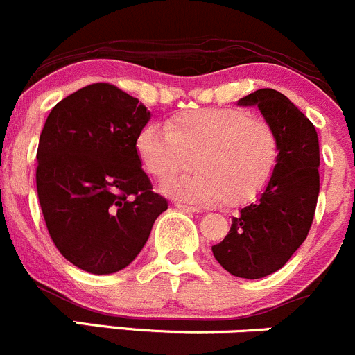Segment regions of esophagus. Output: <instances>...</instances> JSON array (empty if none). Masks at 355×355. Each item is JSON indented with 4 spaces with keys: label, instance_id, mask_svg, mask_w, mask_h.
Returning <instances> with one entry per match:
<instances>
[{
    "label": "esophagus",
    "instance_id": "1",
    "mask_svg": "<svg viewBox=\"0 0 355 355\" xmlns=\"http://www.w3.org/2000/svg\"><path fill=\"white\" fill-rule=\"evenodd\" d=\"M175 207L180 209V211H184V212H200V209L195 207V205H188V204H183V202H175Z\"/></svg>",
    "mask_w": 355,
    "mask_h": 355
}]
</instances>
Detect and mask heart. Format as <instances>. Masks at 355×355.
Returning <instances> with one entry per match:
<instances>
[{"label": "heart", "instance_id": "obj_1", "mask_svg": "<svg viewBox=\"0 0 355 355\" xmlns=\"http://www.w3.org/2000/svg\"><path fill=\"white\" fill-rule=\"evenodd\" d=\"M136 155L144 171L168 181L172 197L193 204L230 207L249 204L265 191L281 160V139L273 125L241 107H204L174 114L158 125H144L136 137Z\"/></svg>", "mask_w": 355, "mask_h": 355}]
</instances>
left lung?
I'll return each instance as SVG.
<instances>
[{
    "mask_svg": "<svg viewBox=\"0 0 355 355\" xmlns=\"http://www.w3.org/2000/svg\"><path fill=\"white\" fill-rule=\"evenodd\" d=\"M239 106H258L273 125L281 160L265 191L232 219L212 254L232 275L261 279L282 268L309 235L319 197V137L312 121L273 89L256 90Z\"/></svg>",
    "mask_w": 355,
    "mask_h": 355,
    "instance_id": "1",
    "label": "left lung"
}]
</instances>
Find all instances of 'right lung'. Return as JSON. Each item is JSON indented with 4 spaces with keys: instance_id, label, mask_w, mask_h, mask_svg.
Instances as JSON below:
<instances>
[{
    "instance_id": "1",
    "label": "right lung",
    "mask_w": 355,
    "mask_h": 355,
    "mask_svg": "<svg viewBox=\"0 0 355 355\" xmlns=\"http://www.w3.org/2000/svg\"><path fill=\"white\" fill-rule=\"evenodd\" d=\"M150 116L136 97L94 83L46 118L36 153L40 205L55 248L85 272L107 275L130 265L167 211L136 155Z\"/></svg>"
}]
</instances>
